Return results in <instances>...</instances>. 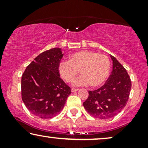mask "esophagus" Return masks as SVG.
Segmentation results:
<instances>
[{
    "label": "esophagus",
    "mask_w": 148,
    "mask_h": 148,
    "mask_svg": "<svg viewBox=\"0 0 148 148\" xmlns=\"http://www.w3.org/2000/svg\"><path fill=\"white\" fill-rule=\"evenodd\" d=\"M77 91H78V89H76V88H72L71 89V92H75Z\"/></svg>",
    "instance_id": "esophagus-1"
}]
</instances>
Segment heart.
Segmentation results:
<instances>
[{
  "instance_id": "heart-1",
  "label": "heart",
  "mask_w": 148,
  "mask_h": 148,
  "mask_svg": "<svg viewBox=\"0 0 148 148\" xmlns=\"http://www.w3.org/2000/svg\"><path fill=\"white\" fill-rule=\"evenodd\" d=\"M110 68V60L105 54L88 50L74 53L71 60H62L59 64L60 76L68 83L81 70L82 75L73 81V86L78 87L102 86L108 78Z\"/></svg>"
}]
</instances>
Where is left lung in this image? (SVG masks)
Wrapping results in <instances>:
<instances>
[{"instance_id":"left-lung-1","label":"left lung","mask_w":148,"mask_h":148,"mask_svg":"<svg viewBox=\"0 0 148 148\" xmlns=\"http://www.w3.org/2000/svg\"><path fill=\"white\" fill-rule=\"evenodd\" d=\"M112 71L106 83L98 90L89 91L84 102L87 112L96 118L107 119L119 114L128 102L131 88L130 77L113 56Z\"/></svg>"}]
</instances>
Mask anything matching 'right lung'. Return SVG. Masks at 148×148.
Here are the masks:
<instances>
[{
	"label": "right lung",
	"mask_w": 148,
	"mask_h": 148,
	"mask_svg": "<svg viewBox=\"0 0 148 148\" xmlns=\"http://www.w3.org/2000/svg\"><path fill=\"white\" fill-rule=\"evenodd\" d=\"M62 56L60 48L46 50L34 58L22 75V100L32 114L41 119L56 116L71 93L60 77Z\"/></svg>",
	"instance_id": "1"
}]
</instances>
